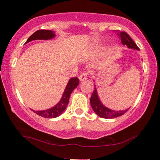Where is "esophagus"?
<instances>
[{"label":"esophagus","mask_w":160,"mask_h":160,"mask_svg":"<svg viewBox=\"0 0 160 160\" xmlns=\"http://www.w3.org/2000/svg\"><path fill=\"white\" fill-rule=\"evenodd\" d=\"M87 75H88L87 72H83V73H81L80 76H78V78H79L80 81H84L87 78Z\"/></svg>","instance_id":"esophagus-1"}]
</instances>
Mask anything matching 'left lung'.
Masks as SVG:
<instances>
[{
  "label": "left lung",
  "instance_id": "obj_1",
  "mask_svg": "<svg viewBox=\"0 0 160 160\" xmlns=\"http://www.w3.org/2000/svg\"><path fill=\"white\" fill-rule=\"evenodd\" d=\"M116 32H117V34L119 37V38L121 39L122 44L127 45L129 48H131V49L137 50L139 49L136 43L134 42V41L130 38V36L126 32L118 31V30H116ZM90 103L94 111L99 117L105 118V119H112V118L120 117V116L123 115L124 113H125L128 111V109L124 111H113L106 108L100 101L95 87L94 88L92 95V97L90 98Z\"/></svg>",
  "mask_w": 160,
  "mask_h": 160
}]
</instances>
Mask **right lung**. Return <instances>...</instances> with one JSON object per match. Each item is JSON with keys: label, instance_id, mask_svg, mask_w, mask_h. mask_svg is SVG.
<instances>
[{"label": "right lung", "instance_id": "1", "mask_svg": "<svg viewBox=\"0 0 160 160\" xmlns=\"http://www.w3.org/2000/svg\"><path fill=\"white\" fill-rule=\"evenodd\" d=\"M55 34L52 30H37L32 34L31 36L29 37L26 43L30 42V41L33 40H47V39H51L54 37ZM79 84V79L77 77L71 78L69 80L68 83L66 88L65 89L64 93L62 98H61L60 101L55 106L52 107V108L47 109L45 111H33L34 113L38 116H41L42 117L45 118H56L60 116L68 104L69 102V98L70 95L74 89L78 86Z\"/></svg>", "mask_w": 160, "mask_h": 160}]
</instances>
